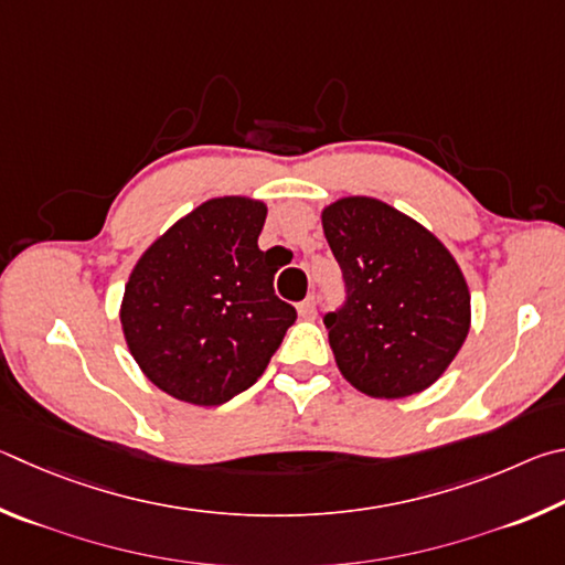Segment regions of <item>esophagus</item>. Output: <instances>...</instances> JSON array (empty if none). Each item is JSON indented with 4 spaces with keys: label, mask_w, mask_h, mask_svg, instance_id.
<instances>
[{
    "label": "esophagus",
    "mask_w": 565,
    "mask_h": 565,
    "mask_svg": "<svg viewBox=\"0 0 565 565\" xmlns=\"http://www.w3.org/2000/svg\"><path fill=\"white\" fill-rule=\"evenodd\" d=\"M298 310H300V318L312 320L315 315H318V305H315V295H310L308 300H302V302L298 305Z\"/></svg>",
    "instance_id": "esophagus-1"
}]
</instances>
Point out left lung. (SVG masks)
I'll return each instance as SVG.
<instances>
[{
	"label": "left lung",
	"mask_w": 565,
	"mask_h": 565,
	"mask_svg": "<svg viewBox=\"0 0 565 565\" xmlns=\"http://www.w3.org/2000/svg\"><path fill=\"white\" fill-rule=\"evenodd\" d=\"M322 227L348 295L322 318L344 380L377 399L427 390L469 334L471 298L457 260L377 198L328 205Z\"/></svg>",
	"instance_id": "8db88e82"
}]
</instances>
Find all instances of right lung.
<instances>
[{"label":"right lung","mask_w":565,"mask_h":565,"mask_svg":"<svg viewBox=\"0 0 565 565\" xmlns=\"http://www.w3.org/2000/svg\"><path fill=\"white\" fill-rule=\"evenodd\" d=\"M267 207L213 198L136 263L121 324L143 374L171 397L217 407L253 387L298 318L273 290L277 265L257 247Z\"/></svg>","instance_id":"right-lung-1"}]
</instances>
